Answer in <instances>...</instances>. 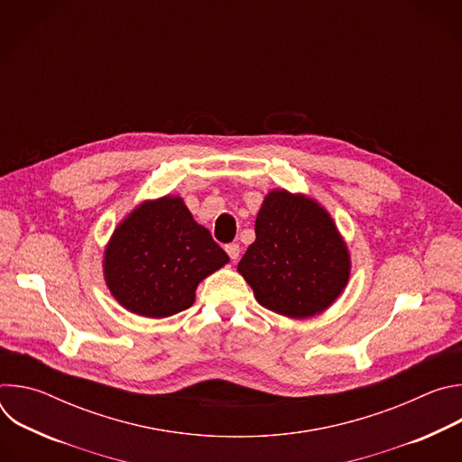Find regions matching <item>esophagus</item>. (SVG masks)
Returning a JSON list of instances; mask_svg holds the SVG:
<instances>
[{
    "label": "esophagus",
    "mask_w": 462,
    "mask_h": 462,
    "mask_svg": "<svg viewBox=\"0 0 462 462\" xmlns=\"http://www.w3.org/2000/svg\"><path fill=\"white\" fill-rule=\"evenodd\" d=\"M225 250H226V254L230 255V259H232V261H236V259L239 257V252H241V248H239V245H237V243H230V245H226V246H225Z\"/></svg>",
    "instance_id": "34e87169"
}]
</instances>
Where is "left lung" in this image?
<instances>
[{
	"mask_svg": "<svg viewBox=\"0 0 462 462\" xmlns=\"http://www.w3.org/2000/svg\"><path fill=\"white\" fill-rule=\"evenodd\" d=\"M237 273L259 305L303 319L327 310L344 292L351 255L331 214L312 197L280 188L263 199L255 241Z\"/></svg>",
	"mask_w": 462,
	"mask_h": 462,
	"instance_id": "1",
	"label": "left lung"
}]
</instances>
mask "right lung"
Here are the masks:
<instances>
[{"label": "right lung", "instance_id": "1", "mask_svg": "<svg viewBox=\"0 0 462 462\" xmlns=\"http://www.w3.org/2000/svg\"><path fill=\"white\" fill-rule=\"evenodd\" d=\"M230 257L197 223L179 195L143 201L115 228L104 250V280L129 312L168 318L195 301L207 276Z\"/></svg>", "mask_w": 462, "mask_h": 462}]
</instances>
